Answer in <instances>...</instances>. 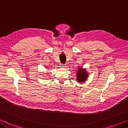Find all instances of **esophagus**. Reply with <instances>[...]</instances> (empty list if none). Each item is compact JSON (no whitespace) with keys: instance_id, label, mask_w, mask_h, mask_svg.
<instances>
[{"instance_id":"1","label":"esophagus","mask_w":128,"mask_h":128,"mask_svg":"<svg viewBox=\"0 0 128 128\" xmlns=\"http://www.w3.org/2000/svg\"><path fill=\"white\" fill-rule=\"evenodd\" d=\"M60 67H62V68H64V67L66 66V65L64 64H61L60 65Z\"/></svg>"}]
</instances>
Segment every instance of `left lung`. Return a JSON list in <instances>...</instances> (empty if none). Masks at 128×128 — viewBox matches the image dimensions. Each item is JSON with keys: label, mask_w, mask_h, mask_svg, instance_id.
<instances>
[{"label": "left lung", "mask_w": 128, "mask_h": 128, "mask_svg": "<svg viewBox=\"0 0 128 128\" xmlns=\"http://www.w3.org/2000/svg\"><path fill=\"white\" fill-rule=\"evenodd\" d=\"M76 74H77V76H76L77 77L76 80H77L79 82H84L88 77V73L86 71V69L82 68H80L79 69Z\"/></svg>", "instance_id": "obj_1"}]
</instances>
